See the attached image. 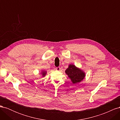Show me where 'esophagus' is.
<instances>
[{"mask_svg": "<svg viewBox=\"0 0 120 120\" xmlns=\"http://www.w3.org/2000/svg\"><path fill=\"white\" fill-rule=\"evenodd\" d=\"M56 70H57V71H60V67H56Z\"/></svg>", "mask_w": 120, "mask_h": 120, "instance_id": "34e87169", "label": "esophagus"}]
</instances>
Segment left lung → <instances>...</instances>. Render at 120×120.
<instances>
[{"label": "left lung", "mask_w": 120, "mask_h": 120, "mask_svg": "<svg viewBox=\"0 0 120 120\" xmlns=\"http://www.w3.org/2000/svg\"><path fill=\"white\" fill-rule=\"evenodd\" d=\"M66 73L71 79L74 84L81 82L85 77L84 72L79 68H76L73 64L69 66L66 71Z\"/></svg>", "instance_id": "obj_1"}]
</instances>
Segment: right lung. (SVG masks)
<instances>
[{
    "mask_svg": "<svg viewBox=\"0 0 120 120\" xmlns=\"http://www.w3.org/2000/svg\"><path fill=\"white\" fill-rule=\"evenodd\" d=\"M45 74H46V72L45 71H43L42 72V74L43 77H44V76L45 75Z\"/></svg>",
    "mask_w": 120,
    "mask_h": 120,
    "instance_id": "add662e5",
    "label": "right lung"
}]
</instances>
